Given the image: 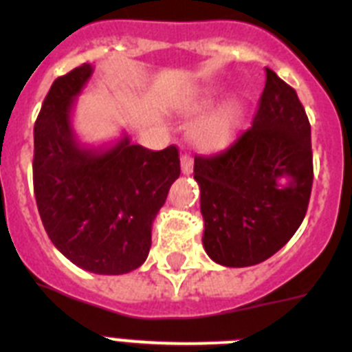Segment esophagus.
Instances as JSON below:
<instances>
[{
  "label": "esophagus",
  "instance_id": "1",
  "mask_svg": "<svg viewBox=\"0 0 352 352\" xmlns=\"http://www.w3.org/2000/svg\"><path fill=\"white\" fill-rule=\"evenodd\" d=\"M194 170V160H192L190 155H182V173L183 174H192Z\"/></svg>",
  "mask_w": 352,
  "mask_h": 352
}]
</instances>
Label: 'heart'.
Segmentation results:
<instances>
[{"label":"heart","instance_id":"b5f03b06","mask_svg":"<svg viewBox=\"0 0 352 352\" xmlns=\"http://www.w3.org/2000/svg\"><path fill=\"white\" fill-rule=\"evenodd\" d=\"M222 96L219 88H208L195 93L183 104L185 113H201L213 105ZM245 120V104L241 100H229L199 118L190 130V139L199 149L214 151L222 149L236 138Z\"/></svg>","mask_w":352,"mask_h":352}]
</instances>
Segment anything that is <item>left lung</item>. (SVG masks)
<instances>
[{
	"label": "left lung",
	"instance_id": "8db88e82",
	"mask_svg": "<svg viewBox=\"0 0 352 352\" xmlns=\"http://www.w3.org/2000/svg\"><path fill=\"white\" fill-rule=\"evenodd\" d=\"M203 245L214 263L254 266L301 226L312 192L310 123L296 91L266 68L256 118L226 151L194 158Z\"/></svg>",
	"mask_w": 352,
	"mask_h": 352
}]
</instances>
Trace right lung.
<instances>
[{
  "mask_svg": "<svg viewBox=\"0 0 352 352\" xmlns=\"http://www.w3.org/2000/svg\"><path fill=\"white\" fill-rule=\"evenodd\" d=\"M93 74L80 65L52 82L35 123L33 185L40 219L67 259L96 275L139 268L151 226L179 176L176 146L151 151L129 135L86 146L72 126L74 102Z\"/></svg>",
  "mask_w": 352,
  "mask_h": 352,
  "instance_id": "add662e5",
  "label": "right lung"
}]
</instances>
